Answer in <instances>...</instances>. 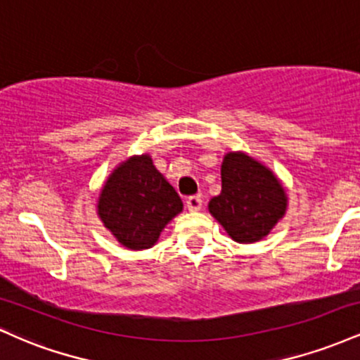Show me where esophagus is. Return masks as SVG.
I'll return each mask as SVG.
<instances>
[{"instance_id": "obj_1", "label": "esophagus", "mask_w": 360, "mask_h": 360, "mask_svg": "<svg viewBox=\"0 0 360 360\" xmlns=\"http://www.w3.org/2000/svg\"><path fill=\"white\" fill-rule=\"evenodd\" d=\"M186 206H188L189 212H200L201 206H203V200H201V196H189L186 200Z\"/></svg>"}]
</instances>
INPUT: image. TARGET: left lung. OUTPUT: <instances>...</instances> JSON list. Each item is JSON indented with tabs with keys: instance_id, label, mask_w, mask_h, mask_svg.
<instances>
[{
	"instance_id": "8db88e82",
	"label": "left lung",
	"mask_w": 360,
	"mask_h": 360,
	"mask_svg": "<svg viewBox=\"0 0 360 360\" xmlns=\"http://www.w3.org/2000/svg\"><path fill=\"white\" fill-rule=\"evenodd\" d=\"M288 196L271 169L243 152H229L221 162V193L208 210L238 243L262 240L286 213Z\"/></svg>"
}]
</instances>
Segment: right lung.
I'll use <instances>...</instances> for the list:
<instances>
[{
  "label": "right lung",
  "instance_id": "obj_1",
  "mask_svg": "<svg viewBox=\"0 0 360 360\" xmlns=\"http://www.w3.org/2000/svg\"><path fill=\"white\" fill-rule=\"evenodd\" d=\"M183 212V201L150 155H134L111 172L98 200V217L123 247L155 245L164 226Z\"/></svg>",
  "mask_w": 360,
  "mask_h": 360
}]
</instances>
